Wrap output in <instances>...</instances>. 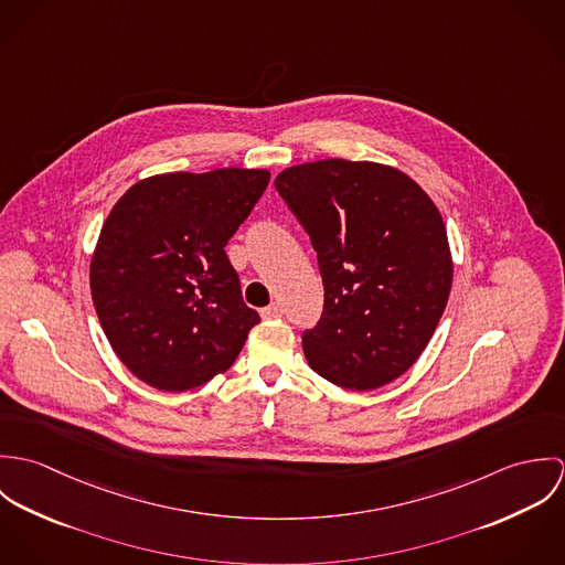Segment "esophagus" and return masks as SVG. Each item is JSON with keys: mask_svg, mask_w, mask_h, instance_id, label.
<instances>
[{"mask_svg": "<svg viewBox=\"0 0 565 565\" xmlns=\"http://www.w3.org/2000/svg\"><path fill=\"white\" fill-rule=\"evenodd\" d=\"M260 316H263L265 320H278V318H282V307H280L278 302H274V305L265 307V309L260 311Z\"/></svg>", "mask_w": 565, "mask_h": 565, "instance_id": "34e87169", "label": "esophagus"}]
</instances>
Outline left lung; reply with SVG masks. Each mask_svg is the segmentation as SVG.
<instances>
[{
    "mask_svg": "<svg viewBox=\"0 0 565 565\" xmlns=\"http://www.w3.org/2000/svg\"><path fill=\"white\" fill-rule=\"evenodd\" d=\"M274 184L322 274V318L302 334L309 365L352 392L396 381L428 345L450 296L452 256L437 206L381 162L294 164Z\"/></svg>",
    "mask_w": 565,
    "mask_h": 565,
    "instance_id": "8db88e82",
    "label": "left lung"
}]
</instances>
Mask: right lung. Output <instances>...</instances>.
<instances>
[{"label": "right lung", "instance_id": "add662e5", "mask_svg": "<svg viewBox=\"0 0 565 565\" xmlns=\"http://www.w3.org/2000/svg\"><path fill=\"white\" fill-rule=\"evenodd\" d=\"M267 182V169L159 173L106 217L90 258L93 305L115 354L150 387L209 383L260 322L224 247Z\"/></svg>", "mask_w": 565, "mask_h": 565}]
</instances>
